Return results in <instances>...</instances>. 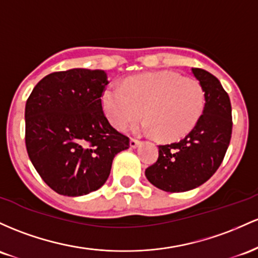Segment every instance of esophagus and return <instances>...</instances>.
Masks as SVG:
<instances>
[{"instance_id": "esophagus-1", "label": "esophagus", "mask_w": 258, "mask_h": 258, "mask_svg": "<svg viewBox=\"0 0 258 258\" xmlns=\"http://www.w3.org/2000/svg\"><path fill=\"white\" fill-rule=\"evenodd\" d=\"M129 145H130V147H132V149H137L139 145H140V141L135 140V139H130Z\"/></svg>"}]
</instances>
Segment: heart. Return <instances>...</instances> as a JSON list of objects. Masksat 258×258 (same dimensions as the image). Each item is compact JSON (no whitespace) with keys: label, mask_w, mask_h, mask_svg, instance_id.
Instances as JSON below:
<instances>
[{"label":"heart","mask_w":258,"mask_h":258,"mask_svg":"<svg viewBox=\"0 0 258 258\" xmlns=\"http://www.w3.org/2000/svg\"><path fill=\"white\" fill-rule=\"evenodd\" d=\"M109 121L125 129L141 114V130L164 141L184 138L201 119L206 105L202 85L174 72H156L126 79L123 86L112 84L102 95Z\"/></svg>","instance_id":"1"}]
</instances>
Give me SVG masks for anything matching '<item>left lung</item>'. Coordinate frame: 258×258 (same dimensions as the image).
I'll list each match as a JSON object with an SVG mask.
<instances>
[{"label": "left lung", "mask_w": 258, "mask_h": 258, "mask_svg": "<svg viewBox=\"0 0 258 258\" xmlns=\"http://www.w3.org/2000/svg\"><path fill=\"white\" fill-rule=\"evenodd\" d=\"M206 105L201 119L178 143L158 146V160L145 170L147 180L167 192H184L206 183L221 166L231 138V105L221 82L207 71L191 69Z\"/></svg>", "instance_id": "1"}]
</instances>
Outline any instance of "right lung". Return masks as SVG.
I'll return each mask as SVG.
<instances>
[{"mask_svg": "<svg viewBox=\"0 0 258 258\" xmlns=\"http://www.w3.org/2000/svg\"><path fill=\"white\" fill-rule=\"evenodd\" d=\"M105 71L74 68L46 75L25 105V145L42 180L59 195L100 189L129 138L109 124L101 96Z\"/></svg>", "mask_w": 258, "mask_h": 258, "instance_id": "1", "label": "right lung"}]
</instances>
